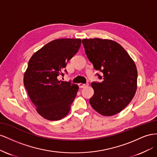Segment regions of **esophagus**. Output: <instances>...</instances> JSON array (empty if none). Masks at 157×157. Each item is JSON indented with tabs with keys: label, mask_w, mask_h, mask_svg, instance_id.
I'll use <instances>...</instances> for the list:
<instances>
[{
	"label": "esophagus",
	"mask_w": 157,
	"mask_h": 157,
	"mask_svg": "<svg viewBox=\"0 0 157 157\" xmlns=\"http://www.w3.org/2000/svg\"><path fill=\"white\" fill-rule=\"evenodd\" d=\"M89 86V83H79V88H84V87H86Z\"/></svg>",
	"instance_id": "1"
}]
</instances>
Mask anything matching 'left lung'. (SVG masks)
Segmentation results:
<instances>
[{"label":"left lung","instance_id":"8db88e82","mask_svg":"<svg viewBox=\"0 0 157 157\" xmlns=\"http://www.w3.org/2000/svg\"><path fill=\"white\" fill-rule=\"evenodd\" d=\"M86 55L102 82H93L94 95L89 99L98 113L110 116L119 113L131 102L137 89V70L135 62L120 44L109 39H84Z\"/></svg>","mask_w":157,"mask_h":157}]
</instances>
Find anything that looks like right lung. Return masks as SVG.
I'll return each mask as SVG.
<instances>
[{"label":"right lung","instance_id":"obj_1","mask_svg":"<svg viewBox=\"0 0 157 157\" xmlns=\"http://www.w3.org/2000/svg\"><path fill=\"white\" fill-rule=\"evenodd\" d=\"M80 39H60L48 43L31 56L24 84L37 113L48 120H59L68 114L79 87L59 79L67 64L78 52ZM67 73V71L64 70Z\"/></svg>","mask_w":157,"mask_h":157}]
</instances>
